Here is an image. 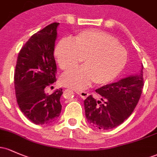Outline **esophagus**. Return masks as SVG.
<instances>
[{"instance_id":"34e87169","label":"esophagus","mask_w":157,"mask_h":157,"mask_svg":"<svg viewBox=\"0 0 157 157\" xmlns=\"http://www.w3.org/2000/svg\"><path fill=\"white\" fill-rule=\"evenodd\" d=\"M76 93L78 94V95H80L82 99H86L88 96H89V93L86 92H78V91H76Z\"/></svg>"}]
</instances>
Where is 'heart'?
Segmentation results:
<instances>
[{
  "instance_id": "heart-1",
  "label": "heart",
  "mask_w": 157,
  "mask_h": 157,
  "mask_svg": "<svg viewBox=\"0 0 157 157\" xmlns=\"http://www.w3.org/2000/svg\"><path fill=\"white\" fill-rule=\"evenodd\" d=\"M55 56L63 70L77 66L84 58L85 65L63 74V85L76 90L85 89L94 81L105 85L113 81L124 68L127 52L118 40L97 29L80 31L73 40L64 38L55 48Z\"/></svg>"
}]
</instances>
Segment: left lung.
Wrapping results in <instances>:
<instances>
[{
  "label": "left lung",
  "mask_w": 157,
  "mask_h": 157,
  "mask_svg": "<svg viewBox=\"0 0 157 157\" xmlns=\"http://www.w3.org/2000/svg\"><path fill=\"white\" fill-rule=\"evenodd\" d=\"M143 86L142 65L139 75L129 76L96 89L101 96L100 100L89 95L84 101L86 117L89 124L104 130L119 126L133 112Z\"/></svg>",
  "instance_id": "left-lung-1"
}]
</instances>
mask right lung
Here are the masks:
<instances>
[{"label": "right lung", "mask_w": 157, "mask_h": 157, "mask_svg": "<svg viewBox=\"0 0 157 157\" xmlns=\"http://www.w3.org/2000/svg\"><path fill=\"white\" fill-rule=\"evenodd\" d=\"M59 25L52 23L33 34L17 59L14 76L17 103L26 118L36 124L52 123L61 113L63 89L51 94L44 92L56 80L53 51Z\"/></svg>", "instance_id": "right-lung-1"}]
</instances>
